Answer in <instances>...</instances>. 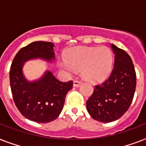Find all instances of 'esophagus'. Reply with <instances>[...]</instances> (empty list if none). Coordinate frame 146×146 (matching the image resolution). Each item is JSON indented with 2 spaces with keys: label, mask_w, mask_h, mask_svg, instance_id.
Segmentation results:
<instances>
[{
  "label": "esophagus",
  "mask_w": 146,
  "mask_h": 146,
  "mask_svg": "<svg viewBox=\"0 0 146 146\" xmlns=\"http://www.w3.org/2000/svg\"><path fill=\"white\" fill-rule=\"evenodd\" d=\"M81 84V82L78 81V80H75L73 81V87H79Z\"/></svg>",
  "instance_id": "34e87169"
}]
</instances>
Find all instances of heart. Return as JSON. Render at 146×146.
<instances>
[{
	"instance_id": "1",
	"label": "heart",
	"mask_w": 146,
	"mask_h": 146,
	"mask_svg": "<svg viewBox=\"0 0 146 146\" xmlns=\"http://www.w3.org/2000/svg\"><path fill=\"white\" fill-rule=\"evenodd\" d=\"M66 61L59 62L58 66L71 74L74 70H82V76L87 81L99 82L111 74L113 55L108 47H77L65 55Z\"/></svg>"
}]
</instances>
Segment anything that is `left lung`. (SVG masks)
I'll use <instances>...</instances> for the list:
<instances>
[{
  "mask_svg": "<svg viewBox=\"0 0 146 146\" xmlns=\"http://www.w3.org/2000/svg\"><path fill=\"white\" fill-rule=\"evenodd\" d=\"M114 65L108 80L96 86L86 102V108L94 120L113 122L122 117L130 106L136 86V76L131 57L122 49L111 44Z\"/></svg>",
  "mask_w": 146,
  "mask_h": 146,
  "instance_id": "1",
  "label": "left lung"
}]
</instances>
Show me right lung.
<instances>
[{
    "mask_svg": "<svg viewBox=\"0 0 146 146\" xmlns=\"http://www.w3.org/2000/svg\"><path fill=\"white\" fill-rule=\"evenodd\" d=\"M54 47L52 42H32L18 51L10 66V88L15 104L22 115L36 123H45L57 119L66 94L73 87L72 81L60 82L50 70L32 81L24 75L23 66L29 60L40 59L52 64L55 60Z\"/></svg>",
    "mask_w": 146,
    "mask_h": 146,
    "instance_id": "add662e5",
    "label": "right lung"
}]
</instances>
